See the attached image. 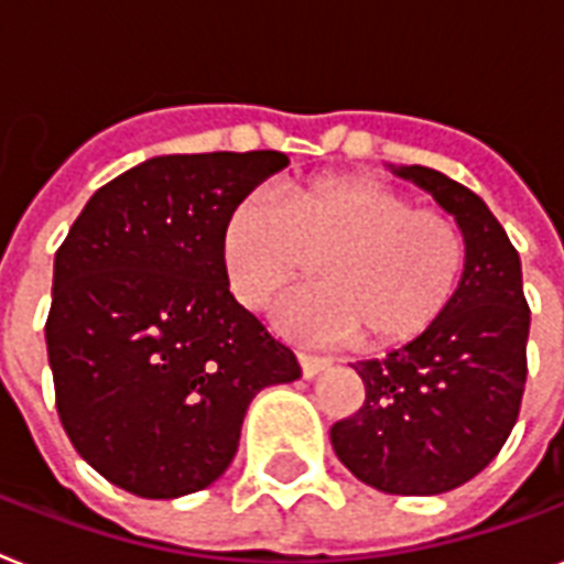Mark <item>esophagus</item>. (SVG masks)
<instances>
[{
    "label": "esophagus",
    "instance_id": "obj_1",
    "mask_svg": "<svg viewBox=\"0 0 564 564\" xmlns=\"http://www.w3.org/2000/svg\"><path fill=\"white\" fill-rule=\"evenodd\" d=\"M297 361H301V373H304V379H315L322 370L329 368V359H324V356L297 354Z\"/></svg>",
    "mask_w": 564,
    "mask_h": 564
}]
</instances>
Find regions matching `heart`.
I'll list each match as a JSON object with an SVG mask.
<instances>
[{
	"label": "heart",
	"mask_w": 564,
	"mask_h": 564,
	"mask_svg": "<svg viewBox=\"0 0 564 564\" xmlns=\"http://www.w3.org/2000/svg\"><path fill=\"white\" fill-rule=\"evenodd\" d=\"M313 260L315 286L278 306V324L306 341L391 350L441 322L464 278L460 228L373 176H324L274 196L251 191L219 228L231 295L267 306Z\"/></svg>",
	"instance_id": "1"
}]
</instances>
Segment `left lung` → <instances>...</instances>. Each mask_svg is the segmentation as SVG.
Instances as JSON below:
<instances>
[{"instance_id":"8db88e82","label":"left lung","mask_w":564,"mask_h":564,"mask_svg":"<svg viewBox=\"0 0 564 564\" xmlns=\"http://www.w3.org/2000/svg\"><path fill=\"white\" fill-rule=\"evenodd\" d=\"M452 214L464 235V278L420 338L386 359L356 361L365 405L329 429L338 460L391 496H441L501 452L528 379L530 310L521 260L478 194L423 164H388Z\"/></svg>"}]
</instances>
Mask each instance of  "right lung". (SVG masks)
I'll list each match as a JSON object with an SVG mask.
<instances>
[{"label":"right lung","mask_w":564,"mask_h":564,"mask_svg":"<svg viewBox=\"0 0 564 564\" xmlns=\"http://www.w3.org/2000/svg\"><path fill=\"white\" fill-rule=\"evenodd\" d=\"M278 150L153 155L91 194L54 254L45 347L77 455L141 498L210 487L290 347L228 292V208L286 167Z\"/></svg>","instance_id":"add662e5"}]
</instances>
